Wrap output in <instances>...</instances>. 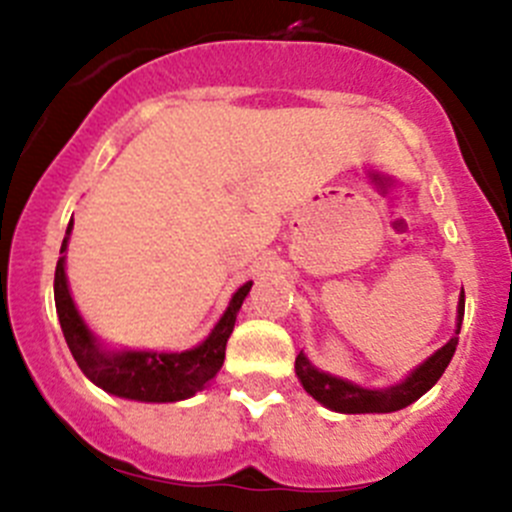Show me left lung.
<instances>
[{"label":"left lung","instance_id":"8db88e82","mask_svg":"<svg viewBox=\"0 0 512 512\" xmlns=\"http://www.w3.org/2000/svg\"><path fill=\"white\" fill-rule=\"evenodd\" d=\"M463 315L465 292H460L455 330L453 335H450V340L445 342L440 350H435L428 360L415 365L403 380L395 382V385H388V388H362V385L345 380V377L330 375V372L320 370V367L305 355V350H300V355L295 357V375L297 380H300L302 388H305V393L310 395V398H315L317 403L327 410H335V413L345 415L395 413V410L408 408L415 400L423 398V395L433 388L435 382L440 380V375H443L445 367L450 365V360H453L455 355Z\"/></svg>","mask_w":512,"mask_h":512}]
</instances>
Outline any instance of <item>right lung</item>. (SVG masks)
<instances>
[{
  "label": "right lung",
  "mask_w": 512,
  "mask_h": 512,
  "mask_svg": "<svg viewBox=\"0 0 512 512\" xmlns=\"http://www.w3.org/2000/svg\"><path fill=\"white\" fill-rule=\"evenodd\" d=\"M74 220H69L67 235L59 250L57 270H54V305H57L59 325L69 352L77 360L79 370L97 388L114 398L137 400V403H180L205 390L225 362V347L235 330L237 312L250 295L252 280L232 292L225 312L210 335L187 350H132V347H112L87 325L82 312L74 305L67 280V247Z\"/></svg>",
  "instance_id": "1"
}]
</instances>
